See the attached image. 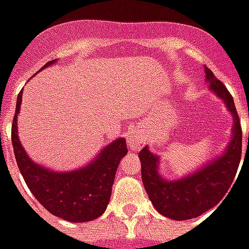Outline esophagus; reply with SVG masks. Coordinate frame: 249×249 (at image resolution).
Masks as SVG:
<instances>
[{
  "mask_svg": "<svg viewBox=\"0 0 249 249\" xmlns=\"http://www.w3.org/2000/svg\"><path fill=\"white\" fill-rule=\"evenodd\" d=\"M126 141H128V145H129L130 149H133V151H140L146 142L145 136L139 129L130 130L126 135Z\"/></svg>",
  "mask_w": 249,
  "mask_h": 249,
  "instance_id": "obj_1",
  "label": "esophagus"
}]
</instances>
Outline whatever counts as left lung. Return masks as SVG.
<instances>
[{"label": "left lung", "mask_w": 249, "mask_h": 249, "mask_svg": "<svg viewBox=\"0 0 249 249\" xmlns=\"http://www.w3.org/2000/svg\"><path fill=\"white\" fill-rule=\"evenodd\" d=\"M204 69L211 90L224 101L227 109L233 116L232 140L223 156L214 159L187 178L173 181L165 180L159 175V156L151 153L146 146L141 149L139 157L145 191L153 207L168 219H193L217 205L225 193H228L240 164L243 133L233 98L209 68L205 66Z\"/></svg>", "instance_id": "obj_1"}]
</instances>
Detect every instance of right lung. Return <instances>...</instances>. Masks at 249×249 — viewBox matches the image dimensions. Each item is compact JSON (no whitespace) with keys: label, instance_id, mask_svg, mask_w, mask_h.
<instances>
[{"label":"right lung","instance_id":"add662e5","mask_svg":"<svg viewBox=\"0 0 249 249\" xmlns=\"http://www.w3.org/2000/svg\"><path fill=\"white\" fill-rule=\"evenodd\" d=\"M46 62L41 69L54 64ZM22 90L18 93L12 124V144L19 172L38 203L57 217L84 223L100 217L110 200L116 171L120 160L128 153L125 139H117L105 146L87 167L71 172H54L32 161L17 135V114Z\"/></svg>","mask_w":249,"mask_h":249}]
</instances>
